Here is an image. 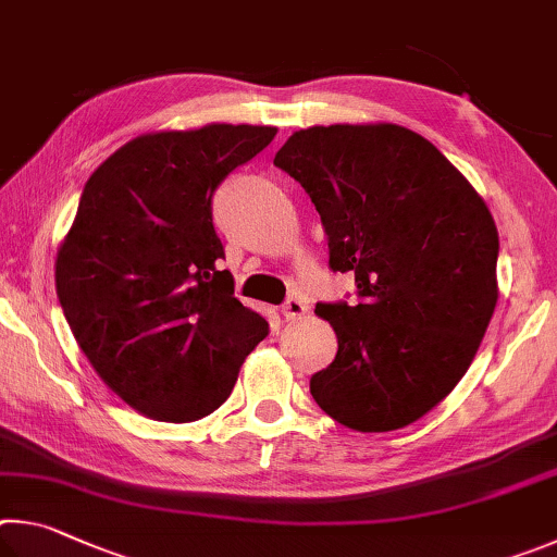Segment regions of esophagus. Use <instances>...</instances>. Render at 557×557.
Wrapping results in <instances>:
<instances>
[{"instance_id": "1", "label": "esophagus", "mask_w": 557, "mask_h": 557, "mask_svg": "<svg viewBox=\"0 0 557 557\" xmlns=\"http://www.w3.org/2000/svg\"><path fill=\"white\" fill-rule=\"evenodd\" d=\"M281 313H284L286 320H298V318H304V315L308 313V306H306L304 298L290 296V298L286 300V304L281 306Z\"/></svg>"}]
</instances>
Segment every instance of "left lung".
I'll list each match as a JSON object with an SVG mask.
<instances>
[{
    "label": "left lung",
    "instance_id": "obj_1",
    "mask_svg": "<svg viewBox=\"0 0 557 557\" xmlns=\"http://www.w3.org/2000/svg\"><path fill=\"white\" fill-rule=\"evenodd\" d=\"M273 163L304 185L330 267L352 271L362 296L315 306L337 355L310 394L359 433L416 423L470 369L499 300L490 208L431 141L392 122L308 126Z\"/></svg>",
    "mask_w": 557,
    "mask_h": 557
}]
</instances>
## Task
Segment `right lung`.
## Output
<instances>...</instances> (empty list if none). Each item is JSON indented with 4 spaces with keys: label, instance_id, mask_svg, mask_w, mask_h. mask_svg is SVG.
Returning a JSON list of instances; mask_svg holds the SVG:
<instances>
[{
    "label": "right lung",
    "instance_id": "right-lung-1",
    "mask_svg": "<svg viewBox=\"0 0 557 557\" xmlns=\"http://www.w3.org/2000/svg\"><path fill=\"white\" fill-rule=\"evenodd\" d=\"M276 126L141 134L97 165L58 247L55 290L97 376L136 413L190 423L227 401L267 318L220 271L212 193Z\"/></svg>",
    "mask_w": 557,
    "mask_h": 557
}]
</instances>
